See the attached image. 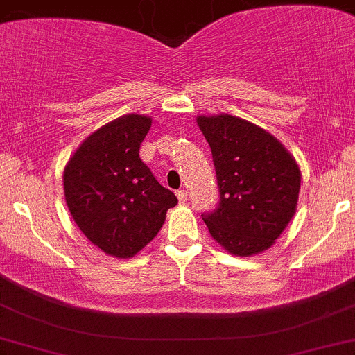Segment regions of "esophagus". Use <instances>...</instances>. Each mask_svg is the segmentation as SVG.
Masks as SVG:
<instances>
[{"label":"esophagus","mask_w":355,"mask_h":355,"mask_svg":"<svg viewBox=\"0 0 355 355\" xmlns=\"http://www.w3.org/2000/svg\"><path fill=\"white\" fill-rule=\"evenodd\" d=\"M177 197H178V200L184 204V202H187V197H189V192H187V190H178Z\"/></svg>","instance_id":"obj_1"}]
</instances>
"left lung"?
<instances>
[{
	"label": "left lung",
	"instance_id": "8db88e82",
	"mask_svg": "<svg viewBox=\"0 0 355 355\" xmlns=\"http://www.w3.org/2000/svg\"><path fill=\"white\" fill-rule=\"evenodd\" d=\"M212 150L219 207L204 217L210 236L234 256L270 249L297 212L298 163L275 136L231 114L198 116Z\"/></svg>",
	"mask_w": 355,
	"mask_h": 355
}]
</instances>
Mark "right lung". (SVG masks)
Segmentation results:
<instances>
[{
	"mask_svg": "<svg viewBox=\"0 0 355 355\" xmlns=\"http://www.w3.org/2000/svg\"><path fill=\"white\" fill-rule=\"evenodd\" d=\"M150 128V116L116 118L89 135L64 168L65 202L73 222L114 258H133L141 251L178 202L139 158Z\"/></svg>",
	"mask_w": 355,
	"mask_h": 355,
	"instance_id": "1",
	"label": "right lung"
}]
</instances>
